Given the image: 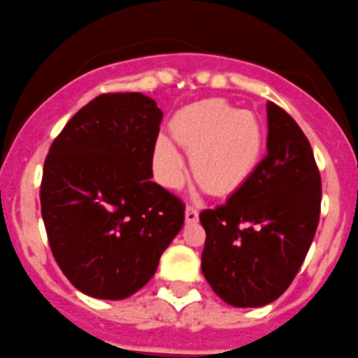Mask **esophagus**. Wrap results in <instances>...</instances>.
<instances>
[{
	"label": "esophagus",
	"mask_w": 358,
	"mask_h": 358,
	"mask_svg": "<svg viewBox=\"0 0 358 358\" xmlns=\"http://www.w3.org/2000/svg\"><path fill=\"white\" fill-rule=\"evenodd\" d=\"M199 221V209L195 206H186V223H196Z\"/></svg>",
	"instance_id": "obj_1"
}]
</instances>
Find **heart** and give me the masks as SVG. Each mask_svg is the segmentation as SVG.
<instances>
[{
    "label": "heart",
    "instance_id": "heart-1",
    "mask_svg": "<svg viewBox=\"0 0 358 358\" xmlns=\"http://www.w3.org/2000/svg\"><path fill=\"white\" fill-rule=\"evenodd\" d=\"M172 135L192 155L199 185L214 195L239 189L264 156L265 134L257 115L217 98L196 101L177 112ZM152 159L163 185L176 186L181 181L185 162L169 137L156 138Z\"/></svg>",
    "mask_w": 358,
    "mask_h": 358
}]
</instances>
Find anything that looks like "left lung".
I'll list each match as a JSON object with an SVG mask.
<instances>
[{
	"mask_svg": "<svg viewBox=\"0 0 358 358\" xmlns=\"http://www.w3.org/2000/svg\"><path fill=\"white\" fill-rule=\"evenodd\" d=\"M267 156L227 203L200 213L202 272L236 308H260L283 295L315 237L322 177L306 135L290 114L267 103Z\"/></svg>",
	"mask_w": 358,
	"mask_h": 358,
	"instance_id": "8db88e82",
	"label": "left lung"
}]
</instances>
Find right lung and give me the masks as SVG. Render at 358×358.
I'll return each mask as SVG.
<instances>
[{
  "label": "right lung",
  "instance_id": "add662e5",
  "mask_svg": "<svg viewBox=\"0 0 358 358\" xmlns=\"http://www.w3.org/2000/svg\"><path fill=\"white\" fill-rule=\"evenodd\" d=\"M162 119L142 93L100 94L50 145L40 186L50 251L90 297L141 290L185 223V203L151 181Z\"/></svg>",
  "mask_w": 358,
  "mask_h": 358
}]
</instances>
